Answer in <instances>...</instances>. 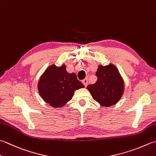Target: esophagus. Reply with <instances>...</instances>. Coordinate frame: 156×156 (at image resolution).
<instances>
[{"instance_id":"obj_1","label":"esophagus","mask_w":156,"mask_h":156,"mask_svg":"<svg viewBox=\"0 0 156 156\" xmlns=\"http://www.w3.org/2000/svg\"><path fill=\"white\" fill-rule=\"evenodd\" d=\"M82 83L84 84V87H87V84H88V80L86 78V79H84L83 80H82Z\"/></svg>"}]
</instances>
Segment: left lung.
Listing matches in <instances>:
<instances>
[{
    "label": "left lung",
    "instance_id": "obj_1",
    "mask_svg": "<svg viewBox=\"0 0 156 156\" xmlns=\"http://www.w3.org/2000/svg\"><path fill=\"white\" fill-rule=\"evenodd\" d=\"M96 76L95 83L87 87L93 99L105 107L118 103L124 92V82L118 69L113 64L99 66Z\"/></svg>",
    "mask_w": 156,
    "mask_h": 156
}]
</instances>
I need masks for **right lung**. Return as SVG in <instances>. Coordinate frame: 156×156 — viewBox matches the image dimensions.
I'll return each mask as SVG.
<instances>
[{
	"label": "right lung",
	"mask_w": 156,
	"mask_h": 156,
	"mask_svg": "<svg viewBox=\"0 0 156 156\" xmlns=\"http://www.w3.org/2000/svg\"><path fill=\"white\" fill-rule=\"evenodd\" d=\"M84 87L74 73L69 74L66 72L64 65L48 67L40 78L38 84L42 98L53 108L65 105L72 99L76 90Z\"/></svg>",
	"instance_id": "add662e5"
}]
</instances>
